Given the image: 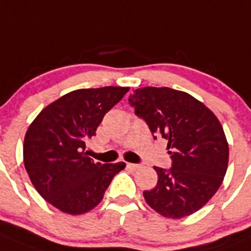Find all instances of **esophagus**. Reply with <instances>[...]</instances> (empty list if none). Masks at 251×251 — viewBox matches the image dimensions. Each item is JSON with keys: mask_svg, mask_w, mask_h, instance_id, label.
<instances>
[{"mask_svg": "<svg viewBox=\"0 0 251 251\" xmlns=\"http://www.w3.org/2000/svg\"><path fill=\"white\" fill-rule=\"evenodd\" d=\"M127 166L129 169H132V170H138V169L142 168V165H140V164H132V163L127 164Z\"/></svg>", "mask_w": 251, "mask_h": 251, "instance_id": "obj_1", "label": "esophagus"}]
</instances>
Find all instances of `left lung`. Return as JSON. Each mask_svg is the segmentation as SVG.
<instances>
[{"label": "left lung", "mask_w": 251, "mask_h": 251, "mask_svg": "<svg viewBox=\"0 0 251 251\" xmlns=\"http://www.w3.org/2000/svg\"><path fill=\"white\" fill-rule=\"evenodd\" d=\"M129 104L150 132L168 140L171 169L154 166L157 183L144 191L154 211L183 218L201 209L223 182L228 168L226 134L213 112L186 92L170 87H142Z\"/></svg>", "instance_id": "1"}]
</instances>
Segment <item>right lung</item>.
Listing matches in <instances>:
<instances>
[{
    "mask_svg": "<svg viewBox=\"0 0 251 251\" xmlns=\"http://www.w3.org/2000/svg\"><path fill=\"white\" fill-rule=\"evenodd\" d=\"M128 90L114 86L76 90L45 107L32 122L23 144L25 168L48 203L75 216L102 201L126 164L96 163L85 151L86 140L96 135L104 114Z\"/></svg>",
    "mask_w": 251,
    "mask_h": 251,
    "instance_id": "obj_1",
    "label": "right lung"
}]
</instances>
